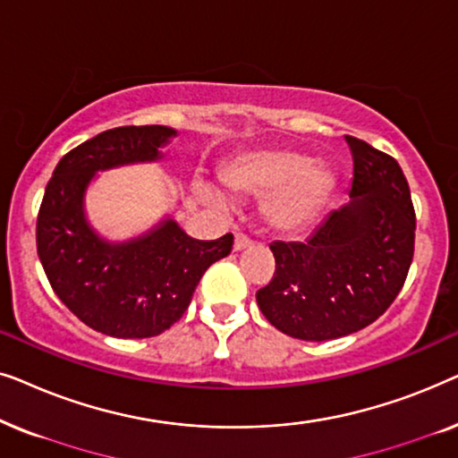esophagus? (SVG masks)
I'll return each mask as SVG.
<instances>
[{
    "label": "esophagus",
    "mask_w": 458,
    "mask_h": 458,
    "mask_svg": "<svg viewBox=\"0 0 458 458\" xmlns=\"http://www.w3.org/2000/svg\"><path fill=\"white\" fill-rule=\"evenodd\" d=\"M250 243H252V240L246 233H235V242H233V248L240 252V250H246Z\"/></svg>",
    "instance_id": "esophagus-1"
}]
</instances>
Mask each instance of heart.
I'll use <instances>...</instances> for the list:
<instances>
[{
    "label": "heart",
    "mask_w": 458,
    "mask_h": 458,
    "mask_svg": "<svg viewBox=\"0 0 458 458\" xmlns=\"http://www.w3.org/2000/svg\"><path fill=\"white\" fill-rule=\"evenodd\" d=\"M223 181L235 193L267 198L268 223L284 233H298L309 227L334 187V174L327 166L281 148L240 154L225 168ZM206 196L225 202V193L216 187H208Z\"/></svg>",
    "instance_id": "b5f03b06"
}]
</instances>
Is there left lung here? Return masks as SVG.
<instances>
[{
  "label": "left lung",
  "instance_id": "obj_1",
  "mask_svg": "<svg viewBox=\"0 0 458 458\" xmlns=\"http://www.w3.org/2000/svg\"><path fill=\"white\" fill-rule=\"evenodd\" d=\"M350 202L306 242H273L275 275L256 292L267 321L306 342L354 334L387 310L415 252V208L392 156L346 135Z\"/></svg>",
  "mask_w": 458,
  "mask_h": 458
}]
</instances>
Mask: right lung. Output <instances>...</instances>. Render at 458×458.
<instances>
[{
	"mask_svg": "<svg viewBox=\"0 0 458 458\" xmlns=\"http://www.w3.org/2000/svg\"><path fill=\"white\" fill-rule=\"evenodd\" d=\"M177 131L162 124L104 131L58 162L37 216V254L55 296L99 334L141 340L177 323L212 262L233 248V235L193 240L160 221L129 242H108L85 216V191L98 171L156 162Z\"/></svg>",
	"mask_w": 458,
	"mask_h": 458,
	"instance_id": "right-lung-1",
	"label": "right lung"
}]
</instances>
